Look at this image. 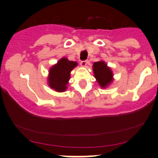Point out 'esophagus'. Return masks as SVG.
Instances as JSON below:
<instances>
[{
	"mask_svg": "<svg viewBox=\"0 0 158 158\" xmlns=\"http://www.w3.org/2000/svg\"><path fill=\"white\" fill-rule=\"evenodd\" d=\"M87 64H88L87 60H84V61H81V65L82 67H85L86 65H87Z\"/></svg>",
	"mask_w": 158,
	"mask_h": 158,
	"instance_id": "esophagus-1",
	"label": "esophagus"
}]
</instances>
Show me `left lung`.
<instances>
[{"label":"left lung","instance_id":"8db88e82","mask_svg":"<svg viewBox=\"0 0 158 158\" xmlns=\"http://www.w3.org/2000/svg\"><path fill=\"white\" fill-rule=\"evenodd\" d=\"M94 77L101 88H106L114 81V74L111 68L103 60L94 62L93 64Z\"/></svg>","mask_w":158,"mask_h":158}]
</instances>
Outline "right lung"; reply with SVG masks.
<instances>
[{"mask_svg": "<svg viewBox=\"0 0 158 158\" xmlns=\"http://www.w3.org/2000/svg\"><path fill=\"white\" fill-rule=\"evenodd\" d=\"M77 66V62L70 61L67 57L61 58L49 68L47 77L48 85L57 92L66 91L71 71Z\"/></svg>", "mask_w": 158, "mask_h": 158, "instance_id": "add662e5", "label": "right lung"}]
</instances>
